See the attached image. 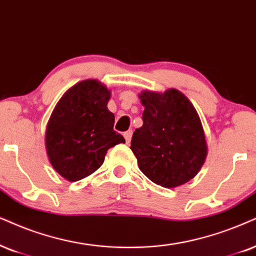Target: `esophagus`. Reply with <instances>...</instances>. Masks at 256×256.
I'll list each match as a JSON object with an SVG mask.
<instances>
[{
  "label": "esophagus",
  "mask_w": 256,
  "mask_h": 256,
  "mask_svg": "<svg viewBox=\"0 0 256 256\" xmlns=\"http://www.w3.org/2000/svg\"><path fill=\"white\" fill-rule=\"evenodd\" d=\"M131 137H132V131H126V132H124V138H125L126 143H128V144L130 143Z\"/></svg>",
  "instance_id": "esophagus-1"
}]
</instances>
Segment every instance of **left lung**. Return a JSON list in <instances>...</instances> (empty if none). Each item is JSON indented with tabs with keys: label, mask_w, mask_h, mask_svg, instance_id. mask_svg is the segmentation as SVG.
Returning a JSON list of instances; mask_svg holds the SVG:
<instances>
[{
	"label": "left lung",
	"mask_w": 256,
	"mask_h": 256,
	"mask_svg": "<svg viewBox=\"0 0 256 256\" xmlns=\"http://www.w3.org/2000/svg\"><path fill=\"white\" fill-rule=\"evenodd\" d=\"M143 126L134 132L131 150L138 166L164 188L182 186L196 176L206 156L202 122L190 100L177 90H144Z\"/></svg>",
	"instance_id": "8db88e82"
}]
</instances>
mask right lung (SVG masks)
I'll use <instances>...</instances> for the list:
<instances>
[{
	"label": "right lung",
	"mask_w": 256,
	"mask_h": 256,
	"mask_svg": "<svg viewBox=\"0 0 256 256\" xmlns=\"http://www.w3.org/2000/svg\"><path fill=\"white\" fill-rule=\"evenodd\" d=\"M110 94L98 80H84L64 93L52 113L46 130L47 154L54 169L70 182L94 172L108 148L125 143L113 130Z\"/></svg>",
	"instance_id": "add662e5"
}]
</instances>
